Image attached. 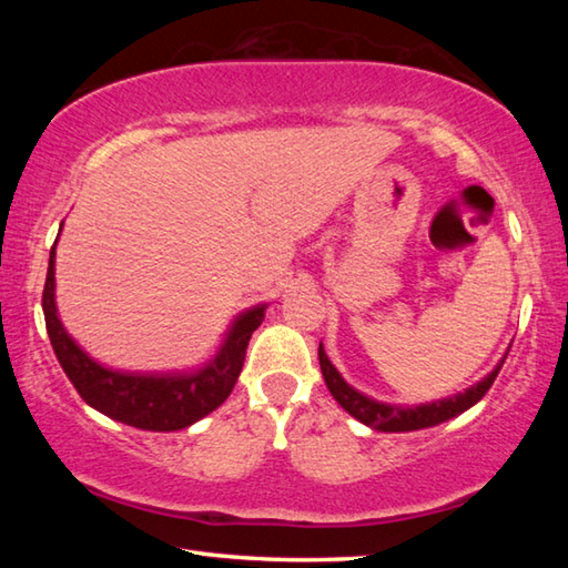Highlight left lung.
Instances as JSON below:
<instances>
[{
  "mask_svg": "<svg viewBox=\"0 0 568 568\" xmlns=\"http://www.w3.org/2000/svg\"><path fill=\"white\" fill-rule=\"evenodd\" d=\"M505 354L500 358V364L493 368L484 381H478L476 385H470L464 393H456L452 397H444V400L437 403H427V405H388V403H378L373 397L358 393L356 388H352L344 378L342 373L332 366L329 356L324 354V346L320 344V368L324 383H327L329 393L334 395V400L339 403L348 415L356 417L358 422H364L366 427L378 429V432H413V429H425V427H434L439 422L452 419L456 415L466 413L468 407H474L480 397L488 393V388L493 385V381L498 378V373L505 364Z\"/></svg>",
  "mask_w": 568,
  "mask_h": 568,
  "instance_id": "8db88e82",
  "label": "left lung"
}]
</instances>
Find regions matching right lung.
Wrapping results in <instances>:
<instances>
[{"instance_id": "right-lung-1", "label": "right lung", "mask_w": 568, "mask_h": 568, "mask_svg": "<svg viewBox=\"0 0 568 568\" xmlns=\"http://www.w3.org/2000/svg\"><path fill=\"white\" fill-rule=\"evenodd\" d=\"M43 315L60 366L84 403L129 427L175 432L210 415L234 390L251 334L261 327L265 317V305L241 312L232 322V329L226 332L220 352L197 371L134 373L110 368L82 352L58 317L53 244L43 287Z\"/></svg>"}]
</instances>
